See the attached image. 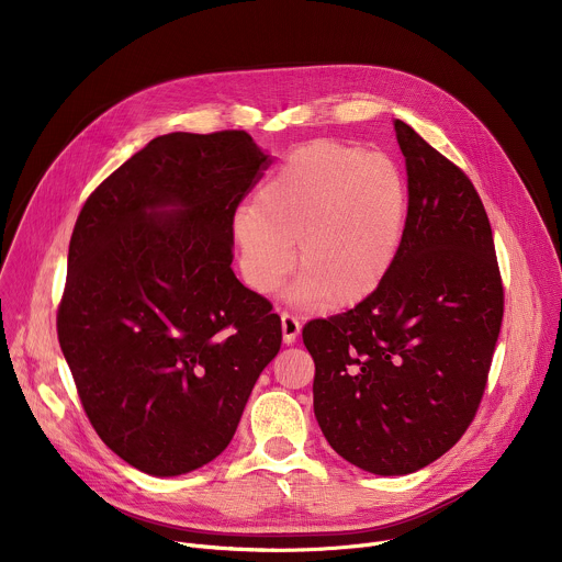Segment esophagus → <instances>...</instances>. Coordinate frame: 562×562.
<instances>
[{
  "instance_id": "esophagus-1",
  "label": "esophagus",
  "mask_w": 562,
  "mask_h": 562,
  "mask_svg": "<svg viewBox=\"0 0 562 562\" xmlns=\"http://www.w3.org/2000/svg\"><path fill=\"white\" fill-rule=\"evenodd\" d=\"M282 338H284V345H293L297 334H300V319L291 313H282Z\"/></svg>"
}]
</instances>
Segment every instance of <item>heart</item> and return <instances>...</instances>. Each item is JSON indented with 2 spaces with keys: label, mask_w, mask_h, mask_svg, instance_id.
Here are the masks:
<instances>
[{
  "label": "heart",
  "mask_w": 562,
  "mask_h": 562,
  "mask_svg": "<svg viewBox=\"0 0 562 562\" xmlns=\"http://www.w3.org/2000/svg\"><path fill=\"white\" fill-rule=\"evenodd\" d=\"M407 182L384 153L313 139L286 155L258 191L256 204L231 217L247 284L271 293L293 269L297 300L325 297L353 306L389 278L407 222Z\"/></svg>",
  "instance_id": "obj_1"
}]
</instances>
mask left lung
<instances>
[{"mask_svg":"<svg viewBox=\"0 0 562 562\" xmlns=\"http://www.w3.org/2000/svg\"><path fill=\"white\" fill-rule=\"evenodd\" d=\"M393 128L409 182L397 260L373 295L302 329L319 429L345 460L378 475L418 471L462 438L505 311L475 187L409 124Z\"/></svg>","mask_w":562,"mask_h":562,"instance_id":"left-lung-1","label":"left lung"}]
</instances>
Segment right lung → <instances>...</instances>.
<instances>
[{
    "instance_id": "1",
    "label": "right lung",
    "mask_w": 562,
    "mask_h": 562,
    "mask_svg": "<svg viewBox=\"0 0 562 562\" xmlns=\"http://www.w3.org/2000/svg\"><path fill=\"white\" fill-rule=\"evenodd\" d=\"M267 167L247 131L159 135L79 211L57 338L93 429L144 473L217 458L280 351V315L231 269Z\"/></svg>"
}]
</instances>
